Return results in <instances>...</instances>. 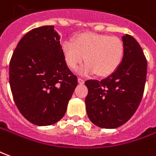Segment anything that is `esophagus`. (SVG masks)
Masks as SVG:
<instances>
[{"instance_id": "34e87169", "label": "esophagus", "mask_w": 156, "mask_h": 156, "mask_svg": "<svg viewBox=\"0 0 156 156\" xmlns=\"http://www.w3.org/2000/svg\"><path fill=\"white\" fill-rule=\"evenodd\" d=\"M78 82H79L80 84H84L85 80H84L82 78H78Z\"/></svg>"}]
</instances>
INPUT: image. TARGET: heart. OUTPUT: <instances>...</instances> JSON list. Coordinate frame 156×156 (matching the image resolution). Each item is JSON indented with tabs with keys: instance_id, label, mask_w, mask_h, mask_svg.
<instances>
[{
	"instance_id": "obj_1",
	"label": "heart",
	"mask_w": 156,
	"mask_h": 156,
	"mask_svg": "<svg viewBox=\"0 0 156 156\" xmlns=\"http://www.w3.org/2000/svg\"><path fill=\"white\" fill-rule=\"evenodd\" d=\"M62 53L66 65L71 69H76L85 59L87 64L79 69L80 74L96 72L98 76H107L114 72L121 64L123 44L117 37L82 33L73 41H65Z\"/></svg>"
}]
</instances>
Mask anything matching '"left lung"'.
Instances as JSON below:
<instances>
[{"label":"left lung","instance_id":"left-lung-1","mask_svg":"<svg viewBox=\"0 0 156 156\" xmlns=\"http://www.w3.org/2000/svg\"><path fill=\"white\" fill-rule=\"evenodd\" d=\"M123 56L118 69L101 80H88L87 116L102 129H116L128 122L142 100L146 81L147 60L134 37H122Z\"/></svg>","mask_w":156,"mask_h":156}]
</instances>
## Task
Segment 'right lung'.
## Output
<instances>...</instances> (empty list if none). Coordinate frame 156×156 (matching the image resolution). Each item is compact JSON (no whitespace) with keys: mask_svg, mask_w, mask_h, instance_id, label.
<instances>
[{"mask_svg":"<svg viewBox=\"0 0 156 156\" xmlns=\"http://www.w3.org/2000/svg\"><path fill=\"white\" fill-rule=\"evenodd\" d=\"M54 26L29 31L13 52L9 82L20 112L37 126L62 119L78 80L66 65Z\"/></svg>","mask_w":156,"mask_h":156,"instance_id":"right-lung-1","label":"right lung"}]
</instances>
